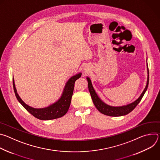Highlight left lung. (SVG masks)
<instances>
[{"mask_svg":"<svg viewBox=\"0 0 160 160\" xmlns=\"http://www.w3.org/2000/svg\"><path fill=\"white\" fill-rule=\"evenodd\" d=\"M147 69H148V78H147V83L146 85L142 91V94L139 97L138 99H137L135 101L126 104L123 106H112L108 105L106 104L104 102H103L97 94L96 90H94L92 82L89 77H87V80L88 82V87L89 90V92L90 94L91 98H92V101L98 109V110L101 112V113L104 114L105 115L110 116V117H121L127 115L129 112H130L136 106L138 105L140 101H141L143 96L144 95L146 91L148 89V83H149V70H148V66L147 63Z\"/></svg>","mask_w":160,"mask_h":160,"instance_id":"obj_1","label":"left lung"}]
</instances>
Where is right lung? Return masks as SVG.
Returning <instances> with one entry per match:
<instances>
[{
    "mask_svg": "<svg viewBox=\"0 0 160 160\" xmlns=\"http://www.w3.org/2000/svg\"><path fill=\"white\" fill-rule=\"evenodd\" d=\"M81 75L82 73H78L70 78L65 84L62 93L59 99L56 102L45 108H35L27 104L18 95L15 87L14 80L13 78L12 82L14 93L19 103L35 118L41 120L56 119L62 117L68 112L72 101L75 82L81 77Z\"/></svg>",
    "mask_w": 160,
    "mask_h": 160,
    "instance_id": "right-lung-1",
    "label": "right lung"
}]
</instances>
